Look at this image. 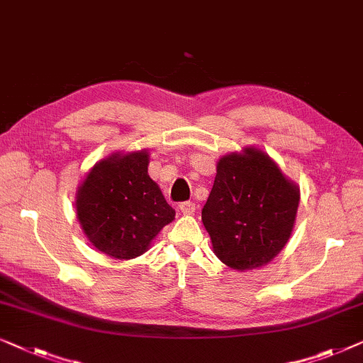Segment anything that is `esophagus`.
I'll return each instance as SVG.
<instances>
[{"instance_id": "1", "label": "esophagus", "mask_w": 363, "mask_h": 363, "mask_svg": "<svg viewBox=\"0 0 363 363\" xmlns=\"http://www.w3.org/2000/svg\"><path fill=\"white\" fill-rule=\"evenodd\" d=\"M179 208L184 216H192L194 212H196V203L191 202V201H186V202H181L179 203Z\"/></svg>"}]
</instances>
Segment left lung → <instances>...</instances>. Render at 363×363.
<instances>
[{"label":"left lung","instance_id":"1","mask_svg":"<svg viewBox=\"0 0 363 363\" xmlns=\"http://www.w3.org/2000/svg\"><path fill=\"white\" fill-rule=\"evenodd\" d=\"M299 189L264 152L247 147L223 156L202 222L213 253L238 272L259 268L281 252L293 232Z\"/></svg>","mask_w":363,"mask_h":363}]
</instances>
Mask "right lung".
<instances>
[{
    "label": "right lung",
    "mask_w": 363,
    "mask_h": 363,
    "mask_svg": "<svg viewBox=\"0 0 363 363\" xmlns=\"http://www.w3.org/2000/svg\"><path fill=\"white\" fill-rule=\"evenodd\" d=\"M146 151L91 167L77 192V217L94 247L111 258L140 257L176 212L147 174Z\"/></svg>",
    "instance_id": "add662e5"
}]
</instances>
